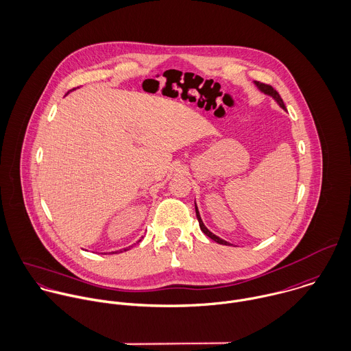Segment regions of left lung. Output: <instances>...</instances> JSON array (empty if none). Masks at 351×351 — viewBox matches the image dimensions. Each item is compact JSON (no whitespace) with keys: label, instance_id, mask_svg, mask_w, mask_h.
<instances>
[{"label":"left lung","instance_id":"obj_1","mask_svg":"<svg viewBox=\"0 0 351 351\" xmlns=\"http://www.w3.org/2000/svg\"><path fill=\"white\" fill-rule=\"evenodd\" d=\"M254 84L257 86V88H258L261 93H264L265 95L272 97V98L276 101V104H278L282 109H285V110H286V106H285V102H283L282 97L279 95V93H278L272 86H269V84H264V83H260V82H254ZM195 213H197V219H198V223H199V228H201V231H202L206 237H209L212 241H215V242H217V243H220V245L231 246V243H230V242H227V241H224V239L219 238L217 235H215L213 232H210V231L206 228V226L204 224V221H202V219H201V215H199V210H198L197 204H195Z\"/></svg>","mask_w":351,"mask_h":351}]
</instances>
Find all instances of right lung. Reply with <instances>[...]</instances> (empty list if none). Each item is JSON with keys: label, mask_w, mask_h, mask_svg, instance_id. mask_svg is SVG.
Listing matches in <instances>:
<instances>
[{"label": "right lung", "mask_w": 351, "mask_h": 351, "mask_svg": "<svg viewBox=\"0 0 351 351\" xmlns=\"http://www.w3.org/2000/svg\"><path fill=\"white\" fill-rule=\"evenodd\" d=\"M73 90H75V88H73ZM68 93H69V91H68ZM68 93H66V94H68ZM66 94H65V95H66ZM139 241H141V239H139ZM139 241H138V242H139ZM131 247H132V246H128V247H125V249H123V250H120V252H112V254H114V253H123V252H127V250H128V249H131Z\"/></svg>", "instance_id": "add662e5"}]
</instances>
